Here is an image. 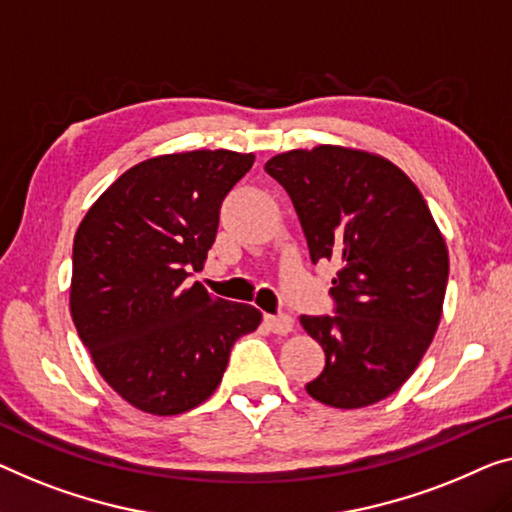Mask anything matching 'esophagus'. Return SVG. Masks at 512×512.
<instances>
[{"label": "esophagus", "mask_w": 512, "mask_h": 512, "mask_svg": "<svg viewBox=\"0 0 512 512\" xmlns=\"http://www.w3.org/2000/svg\"><path fill=\"white\" fill-rule=\"evenodd\" d=\"M264 324L269 326V331L276 335H287L294 329V322L289 315H264Z\"/></svg>", "instance_id": "1"}]
</instances>
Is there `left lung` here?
Instances as JSON below:
<instances>
[{
	"label": "left lung",
	"mask_w": 512,
	"mask_h": 512,
	"mask_svg": "<svg viewBox=\"0 0 512 512\" xmlns=\"http://www.w3.org/2000/svg\"><path fill=\"white\" fill-rule=\"evenodd\" d=\"M264 170L292 197L310 259L340 264L335 315L301 317L326 354L305 384L335 409H358L398 391L437 331L448 250L421 190L391 160L319 144L273 156Z\"/></svg>",
	"instance_id": "obj_1"
}]
</instances>
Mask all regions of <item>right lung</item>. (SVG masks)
<instances>
[{
  "instance_id": "obj_1",
  "label": "right lung",
  "mask_w": 512,
  "mask_h": 512,
  "mask_svg": "<svg viewBox=\"0 0 512 512\" xmlns=\"http://www.w3.org/2000/svg\"><path fill=\"white\" fill-rule=\"evenodd\" d=\"M253 154L200 149L133 165L87 211L73 241L71 317L101 377L135 409L177 416L216 391L234 342L262 312L200 282L220 204Z\"/></svg>"
}]
</instances>
